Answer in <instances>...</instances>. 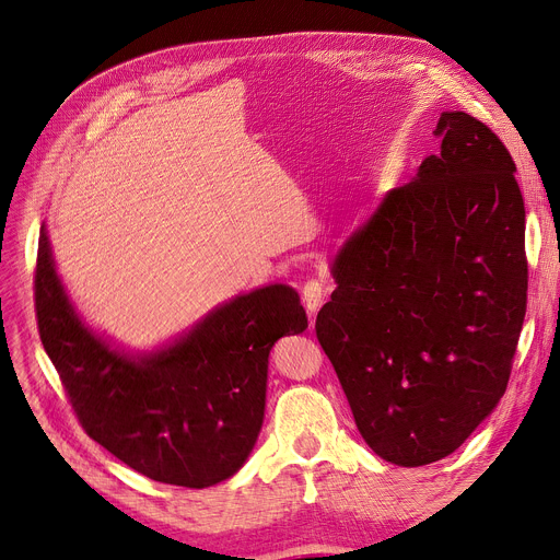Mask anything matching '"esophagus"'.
<instances>
[{"label": "esophagus", "mask_w": 560, "mask_h": 560, "mask_svg": "<svg viewBox=\"0 0 560 560\" xmlns=\"http://www.w3.org/2000/svg\"><path fill=\"white\" fill-rule=\"evenodd\" d=\"M327 292H329L327 279L313 277V279H308V281L304 283V288H302V300H304V306L308 308L311 315H315V313L319 311L322 302H325V298H327Z\"/></svg>", "instance_id": "1"}]
</instances>
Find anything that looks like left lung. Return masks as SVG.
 <instances>
[{
  "label": "left lung",
  "instance_id": "obj_1",
  "mask_svg": "<svg viewBox=\"0 0 560 560\" xmlns=\"http://www.w3.org/2000/svg\"><path fill=\"white\" fill-rule=\"evenodd\" d=\"M410 184L393 188L334 260L315 319L357 427L384 460L458 450L502 399L526 313L524 199L504 142L443 113Z\"/></svg>",
  "mask_w": 560,
  "mask_h": 560
}]
</instances>
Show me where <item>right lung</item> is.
I'll return each instance as SVG.
<instances>
[{"instance_id":"1","label":"right lung","mask_w":560,"mask_h":560,"mask_svg":"<svg viewBox=\"0 0 560 560\" xmlns=\"http://www.w3.org/2000/svg\"><path fill=\"white\" fill-rule=\"evenodd\" d=\"M36 317L83 431L136 472L206 488L247 460L265 413L272 345L308 327L295 288L275 283L206 315L150 357L110 349L74 313L40 229Z\"/></svg>"}]
</instances>
